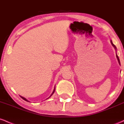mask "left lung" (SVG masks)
Listing matches in <instances>:
<instances>
[{"label":"left lung","mask_w":124,"mask_h":124,"mask_svg":"<svg viewBox=\"0 0 124 124\" xmlns=\"http://www.w3.org/2000/svg\"><path fill=\"white\" fill-rule=\"evenodd\" d=\"M110 42H111V44H112V46H114V48H115V49H116V46H115L113 44V43H112V41L111 40H110ZM116 58H117V60H118V63H119V65H121V63H120V61H119V58H118V55H117V54H116Z\"/></svg>","instance_id":"obj_1"}]
</instances>
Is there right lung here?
I'll return each instance as SVG.
<instances>
[{
  "instance_id": "right-lung-1",
  "label": "right lung",
  "mask_w": 124,
  "mask_h": 124,
  "mask_svg": "<svg viewBox=\"0 0 124 124\" xmlns=\"http://www.w3.org/2000/svg\"><path fill=\"white\" fill-rule=\"evenodd\" d=\"M55 87H54V89L53 92H52V94H51L50 95V96H49V97H48V98H47V99H49V98H50V97H51L52 96V94H53L54 93V92H55ZM20 97H21V98H22V99H23V100H25V101H26L30 102V101H28V100H27L26 99H25V98H24V97H22V96H20Z\"/></svg>"
}]
</instances>
